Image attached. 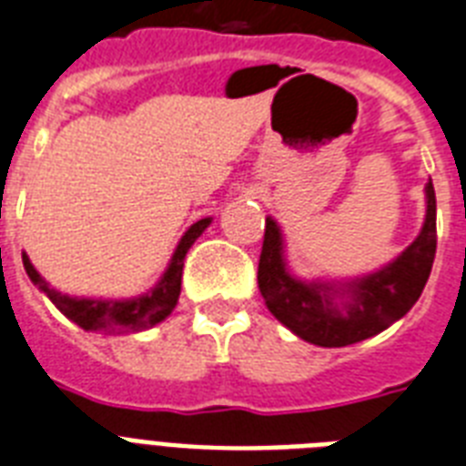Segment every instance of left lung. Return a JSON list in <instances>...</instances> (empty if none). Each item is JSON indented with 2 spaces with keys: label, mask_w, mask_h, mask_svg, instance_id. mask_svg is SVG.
Listing matches in <instances>:
<instances>
[{
  "label": "left lung",
  "mask_w": 466,
  "mask_h": 466,
  "mask_svg": "<svg viewBox=\"0 0 466 466\" xmlns=\"http://www.w3.org/2000/svg\"><path fill=\"white\" fill-rule=\"evenodd\" d=\"M435 245V189L428 179L416 240L389 265L355 279L297 277L284 255L282 228L267 216L258 284L269 313L297 338L319 348H345L380 335L413 309L431 277Z\"/></svg>",
  "instance_id": "left-lung-1"
}]
</instances>
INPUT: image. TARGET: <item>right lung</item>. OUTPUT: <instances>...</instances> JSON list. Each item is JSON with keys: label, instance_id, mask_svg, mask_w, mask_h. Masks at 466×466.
<instances>
[{"label": "right lung", "instance_id": "add662e5", "mask_svg": "<svg viewBox=\"0 0 466 466\" xmlns=\"http://www.w3.org/2000/svg\"><path fill=\"white\" fill-rule=\"evenodd\" d=\"M211 226V218H201L192 223L187 233L179 238L172 258H169L167 269L162 272L155 287L131 299H86V297H70L63 291L53 289L46 279H43L38 269L31 265V259L24 252V269H26L28 279L46 294V297L56 304V309L63 316L77 323L85 330L104 335H121V333H138L147 328L157 326L167 319L169 313L175 311L179 289H182V267L187 252L194 245V240Z\"/></svg>", "mask_w": 466, "mask_h": 466}]
</instances>
